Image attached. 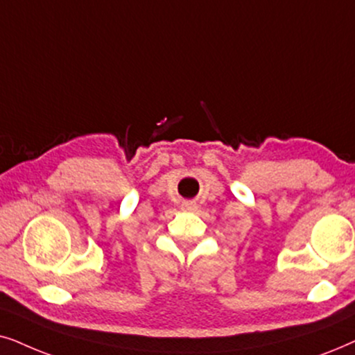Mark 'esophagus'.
<instances>
[{
  "label": "esophagus",
  "instance_id": "esophagus-1",
  "mask_svg": "<svg viewBox=\"0 0 355 355\" xmlns=\"http://www.w3.org/2000/svg\"><path fill=\"white\" fill-rule=\"evenodd\" d=\"M182 207H183V209H187V211H195L196 205H195V201H183Z\"/></svg>",
  "mask_w": 355,
  "mask_h": 355
}]
</instances>
